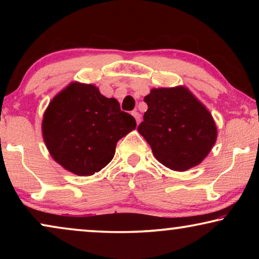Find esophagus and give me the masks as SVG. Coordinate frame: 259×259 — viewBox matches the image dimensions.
<instances>
[{"label": "esophagus", "mask_w": 259, "mask_h": 259, "mask_svg": "<svg viewBox=\"0 0 259 259\" xmlns=\"http://www.w3.org/2000/svg\"><path fill=\"white\" fill-rule=\"evenodd\" d=\"M132 115L134 116V118H136V120H137V123H139V122L141 121V115H140V113H139V112L134 111V112H132Z\"/></svg>", "instance_id": "obj_1"}]
</instances>
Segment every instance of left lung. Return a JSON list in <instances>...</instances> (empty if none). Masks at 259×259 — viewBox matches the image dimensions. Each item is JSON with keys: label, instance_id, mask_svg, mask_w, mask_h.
<instances>
[{"label": "left lung", "instance_id": "obj_1", "mask_svg": "<svg viewBox=\"0 0 259 259\" xmlns=\"http://www.w3.org/2000/svg\"><path fill=\"white\" fill-rule=\"evenodd\" d=\"M148 109L138 126L166 167L186 171L201 162L217 138L210 112L185 87L154 88L144 99Z\"/></svg>", "mask_w": 259, "mask_h": 259}]
</instances>
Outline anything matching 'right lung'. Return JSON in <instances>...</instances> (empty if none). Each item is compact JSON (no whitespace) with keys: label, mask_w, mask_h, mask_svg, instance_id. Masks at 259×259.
<instances>
[{"label":"right lung","mask_w":259,"mask_h":259,"mask_svg":"<svg viewBox=\"0 0 259 259\" xmlns=\"http://www.w3.org/2000/svg\"><path fill=\"white\" fill-rule=\"evenodd\" d=\"M136 126L114 98H105L93 84L74 82L49 104L42 133L55 161L77 176H91L112 160L116 143Z\"/></svg>","instance_id":"add662e5"}]
</instances>
